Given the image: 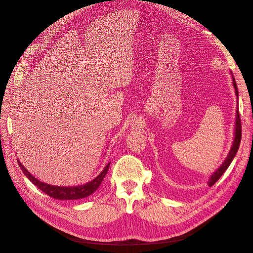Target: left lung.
<instances>
[{
  "mask_svg": "<svg viewBox=\"0 0 253 253\" xmlns=\"http://www.w3.org/2000/svg\"><path fill=\"white\" fill-rule=\"evenodd\" d=\"M231 75H232L233 86H234L235 94L237 96V108H236V119H235V128H234V140H233V144H232V147H231V149L229 151L228 156L226 157V159L224 160L222 165L211 175V177H210V179L208 181V185L209 186H212L213 184H215L220 179V177L223 175L224 172L228 169V167L230 166L231 162L233 161V159H234L235 156H236V153H237V151L239 149V145H240V141H241V120H240L239 108H238V89H237V85H236L234 77H233L232 72H231Z\"/></svg>",
  "mask_w": 253,
  "mask_h": 253,
  "instance_id": "8db88e82",
  "label": "left lung"
}]
</instances>
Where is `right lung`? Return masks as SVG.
<instances>
[{"mask_svg": "<svg viewBox=\"0 0 253 253\" xmlns=\"http://www.w3.org/2000/svg\"><path fill=\"white\" fill-rule=\"evenodd\" d=\"M17 162L20 166L21 170L23 171L24 175L38 188H40L42 191L46 193L47 196H49L52 199L55 200H61V201H73V200H80L87 198L91 194L97 190L104 179L106 173L108 171L110 162L103 168V170L100 172V174L91 181L81 184V185H76V186H56V185H50L47 183H44L41 181L40 179L35 178L34 176L31 175V173L27 171V169L22 165V163L17 159Z\"/></svg>", "mask_w": 253, "mask_h": 253, "instance_id": "1", "label": "right lung"}]
</instances>
